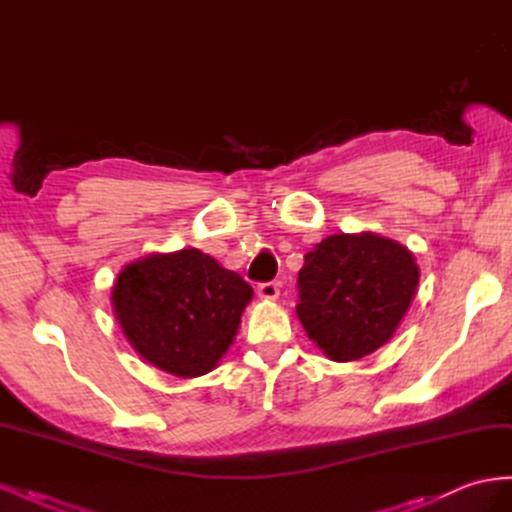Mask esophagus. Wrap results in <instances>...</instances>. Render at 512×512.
<instances>
[{"label":"esophagus","mask_w":512,"mask_h":512,"mask_svg":"<svg viewBox=\"0 0 512 512\" xmlns=\"http://www.w3.org/2000/svg\"><path fill=\"white\" fill-rule=\"evenodd\" d=\"M258 294L262 299H277L280 288H277L275 282H262V284H258Z\"/></svg>","instance_id":"esophagus-1"}]
</instances>
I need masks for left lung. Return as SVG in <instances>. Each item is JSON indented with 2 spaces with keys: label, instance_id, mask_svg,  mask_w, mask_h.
I'll use <instances>...</instances> for the list:
<instances>
[{
  "label": "left lung",
  "instance_id": "8db88e82",
  "mask_svg": "<svg viewBox=\"0 0 512 512\" xmlns=\"http://www.w3.org/2000/svg\"><path fill=\"white\" fill-rule=\"evenodd\" d=\"M297 316L333 361H356L393 337L418 286L414 256L371 232L333 235L305 254Z\"/></svg>",
  "mask_w": 512,
  "mask_h": 512
}]
</instances>
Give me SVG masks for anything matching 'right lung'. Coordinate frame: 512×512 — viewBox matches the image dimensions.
I'll use <instances>...</instances> for the list:
<instances>
[{
  "instance_id": "1",
  "label": "right lung",
  "mask_w": 512,
  "mask_h": 512,
  "mask_svg": "<svg viewBox=\"0 0 512 512\" xmlns=\"http://www.w3.org/2000/svg\"><path fill=\"white\" fill-rule=\"evenodd\" d=\"M252 286L200 250L151 254L113 286L115 316L134 350L181 378L211 371L235 337Z\"/></svg>"
}]
</instances>
